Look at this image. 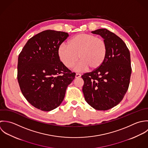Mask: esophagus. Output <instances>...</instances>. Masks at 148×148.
Here are the masks:
<instances>
[{"label":"esophagus","instance_id":"34e87169","mask_svg":"<svg viewBox=\"0 0 148 148\" xmlns=\"http://www.w3.org/2000/svg\"><path fill=\"white\" fill-rule=\"evenodd\" d=\"M81 77V74H79V73H76V75H75V78H79Z\"/></svg>","mask_w":148,"mask_h":148}]
</instances>
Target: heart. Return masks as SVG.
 I'll return each mask as SVG.
<instances>
[{"label":"heart","mask_w":148,"mask_h":148,"mask_svg":"<svg viewBox=\"0 0 148 148\" xmlns=\"http://www.w3.org/2000/svg\"><path fill=\"white\" fill-rule=\"evenodd\" d=\"M59 47L58 54L63 63L72 68L79 59L77 69L83 70L98 69L106 58L108 47L105 39L92 34L81 33L72 37L67 43Z\"/></svg>","instance_id":"1"}]
</instances>
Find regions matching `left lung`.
<instances>
[{
	"label": "left lung",
	"instance_id": "obj_1",
	"mask_svg": "<svg viewBox=\"0 0 148 148\" xmlns=\"http://www.w3.org/2000/svg\"><path fill=\"white\" fill-rule=\"evenodd\" d=\"M106 41L108 51L103 64L84 74L82 91L89 105L98 110H107L117 105L129 88L132 67L130 52L125 42L106 29L91 31Z\"/></svg>",
	"mask_w": 148,
	"mask_h": 148
}]
</instances>
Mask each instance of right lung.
<instances>
[{
    "label": "right lung",
    "mask_w": 148,
    "mask_h": 148,
    "mask_svg": "<svg viewBox=\"0 0 148 148\" xmlns=\"http://www.w3.org/2000/svg\"><path fill=\"white\" fill-rule=\"evenodd\" d=\"M69 34L43 31L31 38L20 53L17 78L21 90L34 107L49 112L58 107L75 77L60 61V45Z\"/></svg>",
    "instance_id": "add662e5"
}]
</instances>
